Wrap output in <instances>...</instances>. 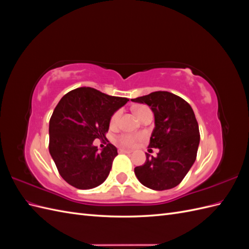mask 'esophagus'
<instances>
[{
	"instance_id": "1",
	"label": "esophagus",
	"mask_w": 249,
	"mask_h": 249,
	"mask_svg": "<svg viewBox=\"0 0 249 249\" xmlns=\"http://www.w3.org/2000/svg\"><path fill=\"white\" fill-rule=\"evenodd\" d=\"M119 153H124V154H131L132 150L131 149H125V148H120Z\"/></svg>"
}]
</instances>
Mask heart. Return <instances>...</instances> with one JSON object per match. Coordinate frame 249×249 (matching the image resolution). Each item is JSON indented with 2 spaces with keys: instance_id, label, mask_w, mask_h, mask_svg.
Listing matches in <instances>:
<instances>
[{
  "instance_id": "b5f03b06",
  "label": "heart",
  "mask_w": 249,
  "mask_h": 249,
  "mask_svg": "<svg viewBox=\"0 0 249 249\" xmlns=\"http://www.w3.org/2000/svg\"><path fill=\"white\" fill-rule=\"evenodd\" d=\"M146 110H148L146 107L140 106V107L135 108V113H136L137 117H139L142 114V113L144 112V111H146ZM120 114H122V111L118 110V111H116L114 113V114L112 115V117H111V124H115L118 122V119L120 117ZM135 141H136V137L132 136V135H122V136L119 137L120 144L124 145V146H132L134 143H135Z\"/></svg>"
}]
</instances>
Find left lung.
<instances>
[{
    "label": "left lung",
    "instance_id": "8db88e82",
    "mask_svg": "<svg viewBox=\"0 0 249 249\" xmlns=\"http://www.w3.org/2000/svg\"><path fill=\"white\" fill-rule=\"evenodd\" d=\"M132 102L146 104L155 116L148 147L159 148L134 171L139 182L153 190H168L182 182L196 159L199 129L191 106L167 91H155Z\"/></svg>",
    "mask_w": 249,
    "mask_h": 249
}]
</instances>
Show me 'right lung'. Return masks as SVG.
I'll use <instances>...</instances> for the list:
<instances>
[{
  "label": "right lung",
  "instance_id": "add662e5",
  "mask_svg": "<svg viewBox=\"0 0 249 249\" xmlns=\"http://www.w3.org/2000/svg\"><path fill=\"white\" fill-rule=\"evenodd\" d=\"M129 102L91 87L66 93L50 119V154L66 183L86 190L108 178L117 148L108 143L99 150L94 139L106 138L112 115Z\"/></svg>",
  "mask_w": 249,
  "mask_h": 249
}]
</instances>
